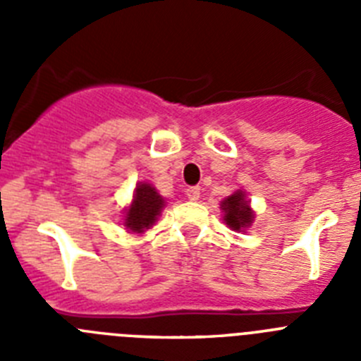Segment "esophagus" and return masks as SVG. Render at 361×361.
<instances>
[{
    "mask_svg": "<svg viewBox=\"0 0 361 361\" xmlns=\"http://www.w3.org/2000/svg\"><path fill=\"white\" fill-rule=\"evenodd\" d=\"M186 197L190 200H199L200 199V186L186 188Z\"/></svg>",
    "mask_w": 361,
    "mask_h": 361,
    "instance_id": "1",
    "label": "esophagus"
}]
</instances>
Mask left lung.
<instances>
[{"instance_id":"1","label":"left lung","mask_w":361,"mask_h":361,"mask_svg":"<svg viewBox=\"0 0 361 361\" xmlns=\"http://www.w3.org/2000/svg\"><path fill=\"white\" fill-rule=\"evenodd\" d=\"M222 209H224V220L226 224L231 229L238 231V229H244L245 226L251 224L253 220V213L250 209V204L245 200L244 193L242 191H237L233 193L231 197L222 202Z\"/></svg>"}]
</instances>
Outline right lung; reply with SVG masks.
I'll use <instances>...</instances> for the list:
<instances>
[{
  "mask_svg": "<svg viewBox=\"0 0 361 361\" xmlns=\"http://www.w3.org/2000/svg\"><path fill=\"white\" fill-rule=\"evenodd\" d=\"M162 206H164V199L155 191V188L146 183L139 184L135 188V193H133L132 206L126 212L124 226L135 233L152 228L153 222L157 220V215L161 213Z\"/></svg>",
  "mask_w": 361,
  "mask_h": 361,
  "instance_id": "obj_1",
  "label": "right lung"
}]
</instances>
